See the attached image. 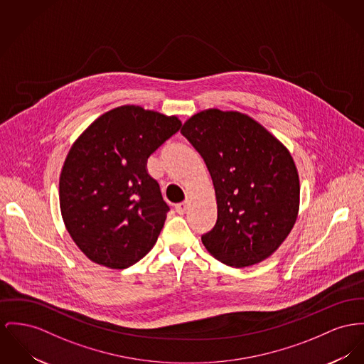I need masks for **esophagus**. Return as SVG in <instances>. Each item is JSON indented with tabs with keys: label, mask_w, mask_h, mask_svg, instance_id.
Returning a JSON list of instances; mask_svg holds the SVG:
<instances>
[{
	"label": "esophagus",
	"mask_w": 364,
	"mask_h": 364,
	"mask_svg": "<svg viewBox=\"0 0 364 364\" xmlns=\"http://www.w3.org/2000/svg\"><path fill=\"white\" fill-rule=\"evenodd\" d=\"M189 208V203L188 201H183V203H179L175 205V211L179 214V215H183Z\"/></svg>",
	"instance_id": "obj_1"
}]
</instances>
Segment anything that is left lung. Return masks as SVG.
<instances>
[{
	"label": "left lung",
	"mask_w": 364,
	"mask_h": 364,
	"mask_svg": "<svg viewBox=\"0 0 364 364\" xmlns=\"http://www.w3.org/2000/svg\"><path fill=\"white\" fill-rule=\"evenodd\" d=\"M181 134L203 157L217 196V223L201 236L205 248L229 267L267 259L298 215L299 178L290 151L239 112H200Z\"/></svg>",
	"instance_id": "left-lung-1"
}]
</instances>
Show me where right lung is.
Listing matches in <instances>:
<instances>
[{
    "label": "right lung",
    "instance_id": "1",
    "mask_svg": "<svg viewBox=\"0 0 364 364\" xmlns=\"http://www.w3.org/2000/svg\"><path fill=\"white\" fill-rule=\"evenodd\" d=\"M181 125L175 116L127 105L102 114L74 142L59 179L60 211L91 261L125 269L157 242L170 207L146 163Z\"/></svg>",
    "mask_w": 364,
    "mask_h": 364
}]
</instances>
